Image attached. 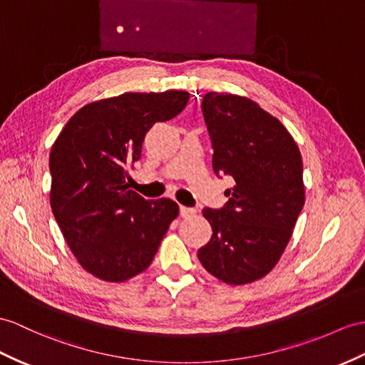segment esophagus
Listing matches in <instances>:
<instances>
[{
  "instance_id": "esophagus-1",
  "label": "esophagus",
  "mask_w": 365,
  "mask_h": 365,
  "mask_svg": "<svg viewBox=\"0 0 365 365\" xmlns=\"http://www.w3.org/2000/svg\"><path fill=\"white\" fill-rule=\"evenodd\" d=\"M180 215H181L182 218H189V217L195 215V209L185 207V206H180Z\"/></svg>"
}]
</instances>
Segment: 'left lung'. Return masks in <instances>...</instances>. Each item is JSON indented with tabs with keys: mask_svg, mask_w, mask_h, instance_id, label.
<instances>
[{
	"mask_svg": "<svg viewBox=\"0 0 365 365\" xmlns=\"http://www.w3.org/2000/svg\"><path fill=\"white\" fill-rule=\"evenodd\" d=\"M201 110L212 140V167L229 176L223 207L202 210L212 226L201 264L230 285L259 280L279 262L305 202L299 147L279 119L251 99L207 93Z\"/></svg>",
	"mask_w": 365,
	"mask_h": 365,
	"instance_id": "obj_1",
	"label": "left lung"
}]
</instances>
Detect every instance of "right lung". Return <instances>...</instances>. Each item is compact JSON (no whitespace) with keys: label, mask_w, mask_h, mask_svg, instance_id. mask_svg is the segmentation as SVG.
I'll use <instances>...</instances> for the list:
<instances>
[{"label":"right lung","mask_w":365,"mask_h":365,"mask_svg":"<svg viewBox=\"0 0 365 365\" xmlns=\"http://www.w3.org/2000/svg\"><path fill=\"white\" fill-rule=\"evenodd\" d=\"M189 93H125L85 105L61 130L49 155L51 209L82 268L106 282L145 271L178 204L128 190L127 167L140 158L156 122L180 114Z\"/></svg>","instance_id":"obj_1"}]
</instances>
